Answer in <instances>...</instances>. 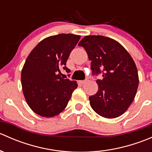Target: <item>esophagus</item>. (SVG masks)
<instances>
[{"mask_svg":"<svg viewBox=\"0 0 152 152\" xmlns=\"http://www.w3.org/2000/svg\"><path fill=\"white\" fill-rule=\"evenodd\" d=\"M87 82V80H82V81H79V84H81V85H84V84H85V82Z\"/></svg>","mask_w":152,"mask_h":152,"instance_id":"esophagus-1","label":"esophagus"}]
</instances>
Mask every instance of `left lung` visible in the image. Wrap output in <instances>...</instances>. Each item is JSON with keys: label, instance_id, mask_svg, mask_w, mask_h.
I'll return each mask as SVG.
<instances>
[{"label": "left lung", "instance_id": "obj_1", "mask_svg": "<svg viewBox=\"0 0 152 152\" xmlns=\"http://www.w3.org/2000/svg\"><path fill=\"white\" fill-rule=\"evenodd\" d=\"M78 45L85 49L93 74L103 73V79L96 81L97 93L89 97L90 106L106 118L119 117L132 103L138 87L134 60L118 42L107 37L85 36Z\"/></svg>", "mask_w": 152, "mask_h": 152}]
</instances>
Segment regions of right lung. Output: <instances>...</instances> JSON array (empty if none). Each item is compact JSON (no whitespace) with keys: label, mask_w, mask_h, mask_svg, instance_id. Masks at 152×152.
<instances>
[{"label":"right lung","mask_w":152,"mask_h":152,"mask_svg":"<svg viewBox=\"0 0 152 152\" xmlns=\"http://www.w3.org/2000/svg\"><path fill=\"white\" fill-rule=\"evenodd\" d=\"M81 36L60 34L45 38L31 51L21 72L26 101L32 111L45 118L62 113L78 87L76 81L61 77L66 62Z\"/></svg>","instance_id":"add662e5"}]
</instances>
